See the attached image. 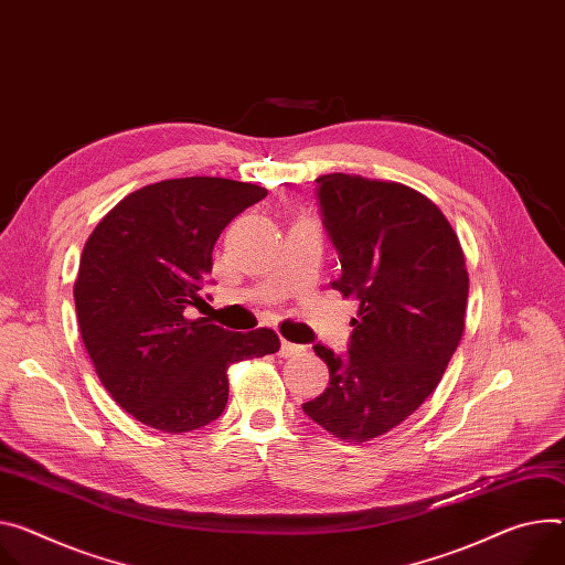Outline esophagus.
Masks as SVG:
<instances>
[{
	"mask_svg": "<svg viewBox=\"0 0 565 565\" xmlns=\"http://www.w3.org/2000/svg\"><path fill=\"white\" fill-rule=\"evenodd\" d=\"M303 347L301 344H295V342H288V340H281V347H279V355L281 358H292L297 353H301Z\"/></svg>",
	"mask_w": 565,
	"mask_h": 565,
	"instance_id": "esophagus-1",
	"label": "esophagus"
}]
</instances>
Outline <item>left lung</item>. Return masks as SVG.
Returning <instances> with one entry per match:
<instances>
[{
  "instance_id": "left-lung-1",
  "label": "left lung",
  "mask_w": 565,
  "mask_h": 565,
  "mask_svg": "<svg viewBox=\"0 0 565 565\" xmlns=\"http://www.w3.org/2000/svg\"><path fill=\"white\" fill-rule=\"evenodd\" d=\"M322 225L361 301L347 351L316 344L329 387L301 409L340 439L385 435L433 394L465 331L469 275L459 241L426 195L398 182L320 175Z\"/></svg>"
}]
</instances>
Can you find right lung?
I'll return each instance as SVG.
<instances>
[{
    "mask_svg": "<svg viewBox=\"0 0 565 565\" xmlns=\"http://www.w3.org/2000/svg\"><path fill=\"white\" fill-rule=\"evenodd\" d=\"M266 189L225 178H178L126 195L89 234L74 284L83 344L110 396L137 422L189 433L216 422L227 367L279 349L273 329L225 331L189 320L214 284L221 232Z\"/></svg>",
    "mask_w": 565,
    "mask_h": 565,
    "instance_id": "obj_1",
    "label": "right lung"
}]
</instances>
